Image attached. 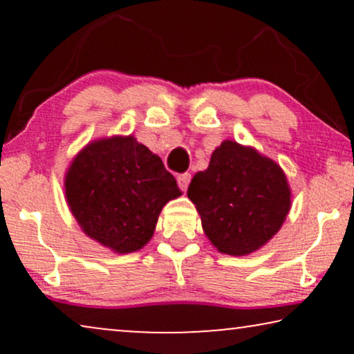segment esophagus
Returning <instances> with one entry per match:
<instances>
[{"label": "esophagus", "mask_w": 354, "mask_h": 354, "mask_svg": "<svg viewBox=\"0 0 354 354\" xmlns=\"http://www.w3.org/2000/svg\"><path fill=\"white\" fill-rule=\"evenodd\" d=\"M192 180V176L188 172H183L180 176H177V182H178V187L182 188V190H187L188 183Z\"/></svg>", "instance_id": "34e87169"}]
</instances>
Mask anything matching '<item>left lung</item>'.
<instances>
[{
	"label": "left lung",
	"instance_id": "1",
	"mask_svg": "<svg viewBox=\"0 0 354 354\" xmlns=\"http://www.w3.org/2000/svg\"><path fill=\"white\" fill-rule=\"evenodd\" d=\"M187 195L221 253L245 256L277 234L292 206L287 177L272 159L225 140L195 174Z\"/></svg>",
	"mask_w": 354,
	"mask_h": 354
}]
</instances>
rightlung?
I'll return each instance as SVG.
<instances>
[{"mask_svg":"<svg viewBox=\"0 0 354 354\" xmlns=\"http://www.w3.org/2000/svg\"><path fill=\"white\" fill-rule=\"evenodd\" d=\"M64 188L80 229L120 254L142 250L162 206L182 195L161 158L132 135L86 145L67 169Z\"/></svg>","mask_w":354,"mask_h":354,"instance_id":"right-lung-1","label":"right lung"}]
</instances>
